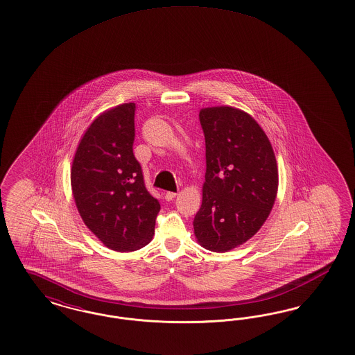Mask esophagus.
Returning a JSON list of instances; mask_svg holds the SVG:
<instances>
[{"label": "esophagus", "mask_w": 355, "mask_h": 355, "mask_svg": "<svg viewBox=\"0 0 355 355\" xmlns=\"http://www.w3.org/2000/svg\"><path fill=\"white\" fill-rule=\"evenodd\" d=\"M176 195H178L176 192H167V193H166V200H167V201H171V200H173V198L176 197Z\"/></svg>", "instance_id": "esophagus-1"}]
</instances>
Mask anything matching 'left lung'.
<instances>
[{"label": "left lung", "instance_id": "obj_1", "mask_svg": "<svg viewBox=\"0 0 355 355\" xmlns=\"http://www.w3.org/2000/svg\"><path fill=\"white\" fill-rule=\"evenodd\" d=\"M207 172L193 229L198 243L225 252L245 243L267 220L277 193L272 146L250 114L232 107L200 110Z\"/></svg>", "mask_w": 355, "mask_h": 355}]
</instances>
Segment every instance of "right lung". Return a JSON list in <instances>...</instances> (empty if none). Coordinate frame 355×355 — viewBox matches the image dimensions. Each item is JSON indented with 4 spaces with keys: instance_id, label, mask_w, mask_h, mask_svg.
<instances>
[{
    "instance_id": "1",
    "label": "right lung",
    "mask_w": 355,
    "mask_h": 355,
    "mask_svg": "<svg viewBox=\"0 0 355 355\" xmlns=\"http://www.w3.org/2000/svg\"><path fill=\"white\" fill-rule=\"evenodd\" d=\"M135 104L116 106L94 119L76 150L72 193L80 216L106 248L135 251L154 236L160 204L146 188L134 157Z\"/></svg>"
}]
</instances>
